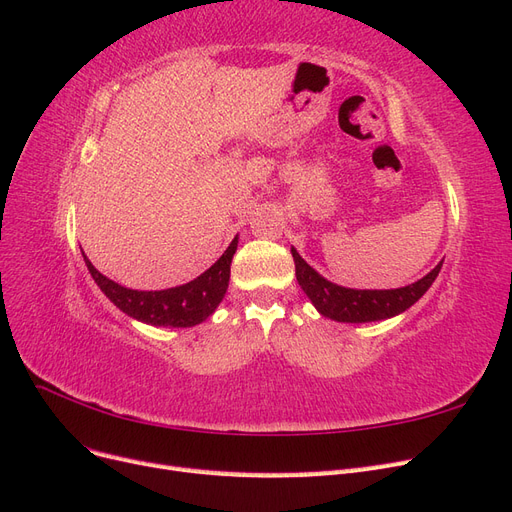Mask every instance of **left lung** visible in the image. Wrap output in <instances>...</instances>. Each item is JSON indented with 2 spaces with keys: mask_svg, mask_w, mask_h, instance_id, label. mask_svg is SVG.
<instances>
[{
  "mask_svg": "<svg viewBox=\"0 0 512 512\" xmlns=\"http://www.w3.org/2000/svg\"><path fill=\"white\" fill-rule=\"evenodd\" d=\"M290 252L294 258V269H297V282L309 297V301L316 305L322 316L337 322H374L406 312L410 305H414L429 290V286L442 269L440 262V265L429 271L423 280L404 288L354 290L324 280L318 271L307 265L294 247Z\"/></svg>",
  "mask_w": 512,
  "mask_h": 512,
  "instance_id": "obj_1",
  "label": "left lung"
}]
</instances>
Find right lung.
I'll return each instance as SVG.
<instances>
[{"instance_id":"right-lung-1","label":"right lung","mask_w":512,"mask_h":512,"mask_svg":"<svg viewBox=\"0 0 512 512\" xmlns=\"http://www.w3.org/2000/svg\"><path fill=\"white\" fill-rule=\"evenodd\" d=\"M237 243L239 241L235 237L220 260L203 275H198L196 280L168 290H132L119 286L91 265L85 254L83 258L100 290L123 314L153 324V327H194V324L207 320L224 299L230 280V262L237 252Z\"/></svg>"}]
</instances>
